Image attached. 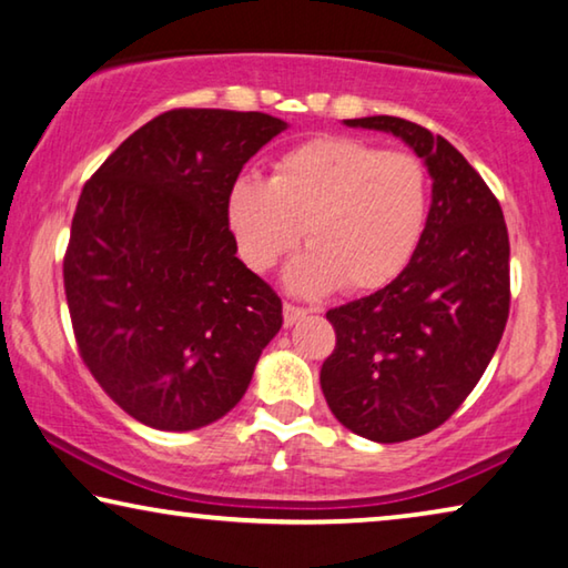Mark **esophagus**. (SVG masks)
Instances as JSON below:
<instances>
[{"label":"esophagus","instance_id":"1","mask_svg":"<svg viewBox=\"0 0 568 568\" xmlns=\"http://www.w3.org/2000/svg\"><path fill=\"white\" fill-rule=\"evenodd\" d=\"M305 316H308V311L301 308V305H293V303L283 305V323H285V326H295V323L303 321Z\"/></svg>","mask_w":568,"mask_h":568}]
</instances>
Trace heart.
<instances>
[{"instance_id": "1", "label": "heart", "mask_w": 568, "mask_h": 568, "mask_svg": "<svg viewBox=\"0 0 568 568\" xmlns=\"http://www.w3.org/2000/svg\"><path fill=\"white\" fill-rule=\"evenodd\" d=\"M429 174L417 156L354 136H318L283 151L267 182L240 176L227 222L245 263L265 273L305 232L311 247L287 270L298 293L376 291L419 247Z\"/></svg>"}]
</instances>
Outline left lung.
<instances>
[{
    "label": "left lung",
    "instance_id": "8db88e82",
    "mask_svg": "<svg viewBox=\"0 0 568 568\" xmlns=\"http://www.w3.org/2000/svg\"><path fill=\"white\" fill-rule=\"evenodd\" d=\"M346 125L389 131L425 159L432 204L409 265L366 298L331 308L336 348L321 389L341 425L404 443L453 417L480 382L510 311V242L503 210L443 136L394 115Z\"/></svg>",
    "mask_w": 568,
    "mask_h": 568
}]
</instances>
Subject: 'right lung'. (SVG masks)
<instances>
[{"label": "right lung", "instance_id": "add662e5", "mask_svg": "<svg viewBox=\"0 0 568 568\" xmlns=\"http://www.w3.org/2000/svg\"><path fill=\"white\" fill-rule=\"evenodd\" d=\"M285 131L267 113L174 108L131 133L80 194L62 281L80 358L146 427L186 432L247 392L283 303L235 255L227 194Z\"/></svg>", "mask_w": 568, "mask_h": 568}]
</instances>
